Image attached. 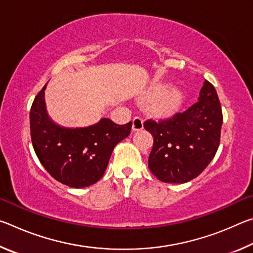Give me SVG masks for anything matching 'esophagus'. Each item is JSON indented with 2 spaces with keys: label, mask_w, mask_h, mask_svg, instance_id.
<instances>
[{
  "label": "esophagus",
  "mask_w": 253,
  "mask_h": 253,
  "mask_svg": "<svg viewBox=\"0 0 253 253\" xmlns=\"http://www.w3.org/2000/svg\"><path fill=\"white\" fill-rule=\"evenodd\" d=\"M144 128V122L142 118L139 117H135L132 119V130L134 131H139Z\"/></svg>",
  "instance_id": "esophagus-1"
}]
</instances>
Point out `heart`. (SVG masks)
Segmentation results:
<instances>
[{
  "label": "heart",
  "instance_id": "heart-1",
  "mask_svg": "<svg viewBox=\"0 0 253 253\" xmlns=\"http://www.w3.org/2000/svg\"><path fill=\"white\" fill-rule=\"evenodd\" d=\"M149 96L155 98L152 104V111L162 118L175 116L181 111L185 101L181 89L170 87L169 84H155L152 85Z\"/></svg>",
  "mask_w": 253,
  "mask_h": 253
}]
</instances>
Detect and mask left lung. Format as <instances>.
I'll use <instances>...</instances> for the list:
<instances>
[{
    "label": "left lung",
    "mask_w": 253,
    "mask_h": 253,
    "mask_svg": "<svg viewBox=\"0 0 253 253\" xmlns=\"http://www.w3.org/2000/svg\"><path fill=\"white\" fill-rule=\"evenodd\" d=\"M199 101L168 121L145 122L154 137L151 172L164 183H186L203 172L219 148L223 123L219 97L204 80Z\"/></svg>",
    "instance_id": "8db88e82"
}]
</instances>
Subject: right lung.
I'll use <instances>...</instances> for the list:
<instances>
[{
    "label": "right lung",
    "instance_id": "1",
    "mask_svg": "<svg viewBox=\"0 0 253 253\" xmlns=\"http://www.w3.org/2000/svg\"><path fill=\"white\" fill-rule=\"evenodd\" d=\"M46 84L34 98L30 111L32 145L38 158L58 182L87 187L102 177L114 147L130 134L131 122L117 125L109 118L87 127L54 123L45 105Z\"/></svg>",
    "mask_w": 253,
    "mask_h": 253
}]
</instances>
